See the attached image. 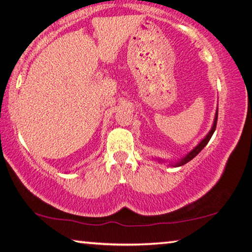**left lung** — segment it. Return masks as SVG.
I'll return each instance as SVG.
<instances>
[{
	"label": "left lung",
	"mask_w": 252,
	"mask_h": 252,
	"mask_svg": "<svg viewBox=\"0 0 252 252\" xmlns=\"http://www.w3.org/2000/svg\"><path fill=\"white\" fill-rule=\"evenodd\" d=\"M217 115H219V108H217L216 110V113H215V118H214V122H213V126H212V129L209 130V132L206 134V136L201 139L200 141H199V144L196 146V147H194L192 150H190L189 153L187 154L186 156H183L181 159H178V160H175V162H173V163H170V165L171 166H174V167H178V166H182V165H185V164H187L188 162H190L191 159L192 158H194V157H196L199 153L201 152L202 149H204V147L206 145L208 144V141L210 140V138H212V136H213V133L215 132V129H216V123H217ZM156 160L157 162H159V163H163V162H165L164 159H162V158H156Z\"/></svg>",
	"instance_id": "obj_1"
}]
</instances>
